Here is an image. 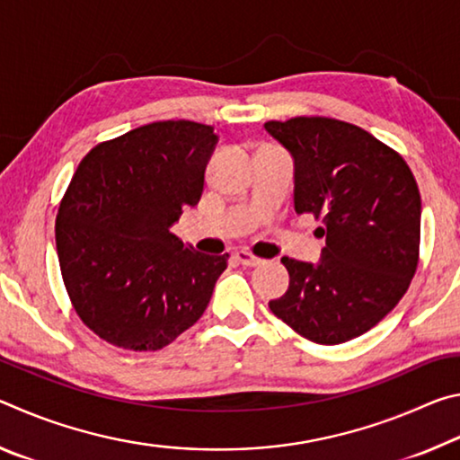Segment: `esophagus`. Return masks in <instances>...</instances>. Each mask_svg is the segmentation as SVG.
Wrapping results in <instances>:
<instances>
[{"label": "esophagus", "mask_w": 460, "mask_h": 460, "mask_svg": "<svg viewBox=\"0 0 460 460\" xmlns=\"http://www.w3.org/2000/svg\"><path fill=\"white\" fill-rule=\"evenodd\" d=\"M235 260L241 263V266H245V268H255V266H261V263H263V260L255 258L253 253L245 252V249H241V252H235Z\"/></svg>", "instance_id": "1"}]
</instances>
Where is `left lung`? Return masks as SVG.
Instances as JSON below:
<instances>
[{
  "label": "left lung",
  "mask_w": 460,
  "mask_h": 460,
  "mask_svg": "<svg viewBox=\"0 0 460 460\" xmlns=\"http://www.w3.org/2000/svg\"><path fill=\"white\" fill-rule=\"evenodd\" d=\"M294 160V208L323 221L316 263L282 258L290 286L270 310L302 337L339 345L373 329L418 266V184L398 152L329 118L268 121Z\"/></svg>",
  "instance_id": "left-lung-1"
}]
</instances>
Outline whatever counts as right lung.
Instances as JSON below:
<instances>
[{
	"instance_id": "right-lung-1",
	"label": "right lung",
	"mask_w": 460,
	"mask_h": 460,
	"mask_svg": "<svg viewBox=\"0 0 460 460\" xmlns=\"http://www.w3.org/2000/svg\"><path fill=\"white\" fill-rule=\"evenodd\" d=\"M219 136L155 121L99 144L57 217V252L81 321L129 351H158L199 321L229 253H199L170 227L199 205Z\"/></svg>"
}]
</instances>
